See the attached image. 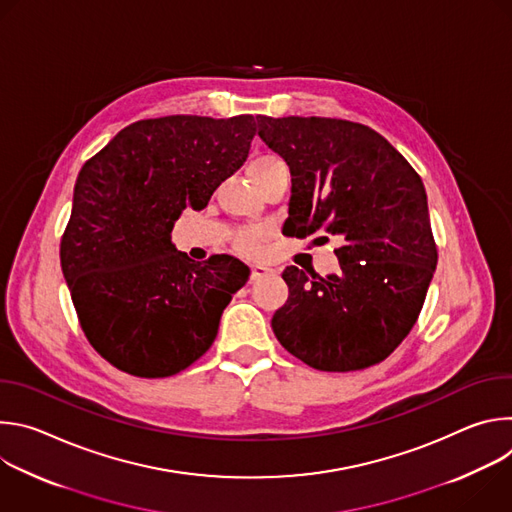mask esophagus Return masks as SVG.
<instances>
[{
    "instance_id": "1",
    "label": "esophagus",
    "mask_w": 512,
    "mask_h": 512,
    "mask_svg": "<svg viewBox=\"0 0 512 512\" xmlns=\"http://www.w3.org/2000/svg\"><path fill=\"white\" fill-rule=\"evenodd\" d=\"M273 269L271 267H265V265H253L251 267V279H259V277H265V275H271Z\"/></svg>"
}]
</instances>
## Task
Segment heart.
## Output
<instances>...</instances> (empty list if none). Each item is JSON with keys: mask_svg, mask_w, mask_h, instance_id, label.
Instances as JSON below:
<instances>
[{"mask_svg": "<svg viewBox=\"0 0 512 512\" xmlns=\"http://www.w3.org/2000/svg\"><path fill=\"white\" fill-rule=\"evenodd\" d=\"M281 166H285V164L275 154H259L249 162L247 170H249V176L253 178V182L257 184L267 172L281 168ZM235 245L243 255H253L259 245V233L257 231H241L235 239Z\"/></svg>", "mask_w": 512, "mask_h": 512, "instance_id": "heart-1", "label": "heart"}]
</instances>
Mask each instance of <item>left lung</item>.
Instances as JSON below:
<instances>
[{
  "instance_id": "1",
  "label": "left lung",
  "mask_w": 512,
  "mask_h": 512,
  "mask_svg": "<svg viewBox=\"0 0 512 512\" xmlns=\"http://www.w3.org/2000/svg\"><path fill=\"white\" fill-rule=\"evenodd\" d=\"M259 137L289 166V237L330 233L340 271L285 267L281 346L328 373L385 360L409 334L437 265L419 174L375 129L330 117L257 115ZM328 239V237H324Z\"/></svg>"
}]
</instances>
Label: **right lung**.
I'll return each instance as SVG.
<instances>
[{
	"label": "right lung",
	"mask_w": 512,
	"mask_h": 512,
	"mask_svg": "<svg viewBox=\"0 0 512 512\" xmlns=\"http://www.w3.org/2000/svg\"><path fill=\"white\" fill-rule=\"evenodd\" d=\"M255 131L253 115L143 119L81 168L60 265L87 340L119 371L172 377L212 346L249 267L196 263L172 229L243 166Z\"/></svg>",
	"instance_id": "1"
}]
</instances>
